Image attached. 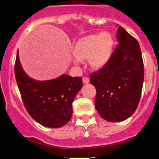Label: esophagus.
<instances>
[{"instance_id": "34e87169", "label": "esophagus", "mask_w": 159, "mask_h": 159, "mask_svg": "<svg viewBox=\"0 0 159 159\" xmlns=\"http://www.w3.org/2000/svg\"><path fill=\"white\" fill-rule=\"evenodd\" d=\"M89 81H90V80H89V77H84V78H83V83H84V84H89Z\"/></svg>"}]
</instances>
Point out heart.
I'll return each instance as SVG.
<instances>
[{
  "label": "heart",
  "instance_id": "1",
  "mask_svg": "<svg viewBox=\"0 0 159 159\" xmlns=\"http://www.w3.org/2000/svg\"><path fill=\"white\" fill-rule=\"evenodd\" d=\"M113 39L108 33H99L81 38L74 48L75 62L89 58L93 68H101L107 64L112 54Z\"/></svg>",
  "mask_w": 159,
  "mask_h": 159
}]
</instances>
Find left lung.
Wrapping results in <instances>:
<instances>
[{
    "label": "left lung",
    "instance_id": "obj_1",
    "mask_svg": "<svg viewBox=\"0 0 159 159\" xmlns=\"http://www.w3.org/2000/svg\"><path fill=\"white\" fill-rule=\"evenodd\" d=\"M119 44L110 59L99 71L90 75L96 88L95 107L107 121L126 120L138 108L144 81L141 48L132 35L119 26Z\"/></svg>",
    "mask_w": 159,
    "mask_h": 159
}]
</instances>
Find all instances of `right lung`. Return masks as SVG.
I'll return each instance as SVG.
<instances>
[{"mask_svg":"<svg viewBox=\"0 0 159 159\" xmlns=\"http://www.w3.org/2000/svg\"><path fill=\"white\" fill-rule=\"evenodd\" d=\"M14 72L25 108L32 118L49 128H59L70 120L73 100L83 86L81 77L63 74L51 80H35L23 70L18 51Z\"/></svg>","mask_w":159,"mask_h":159,"instance_id":"obj_1","label":"right lung"}]
</instances>
